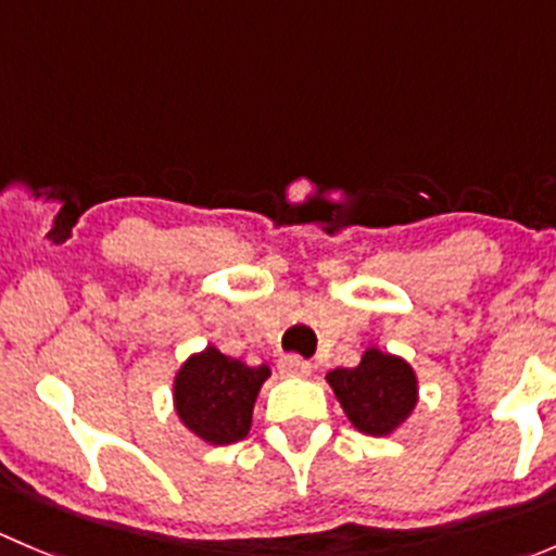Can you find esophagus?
<instances>
[{"label": "esophagus", "mask_w": 556, "mask_h": 556, "mask_svg": "<svg viewBox=\"0 0 556 556\" xmlns=\"http://www.w3.org/2000/svg\"><path fill=\"white\" fill-rule=\"evenodd\" d=\"M277 368L282 377H309L312 374V363L304 361V357H299V355H282L279 357Z\"/></svg>", "instance_id": "34e87169"}]
</instances>
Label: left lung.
I'll return each mask as SVG.
<instances>
[{"label":"left lung","instance_id":"8db88e82","mask_svg":"<svg viewBox=\"0 0 556 556\" xmlns=\"http://www.w3.org/2000/svg\"><path fill=\"white\" fill-rule=\"evenodd\" d=\"M325 379L350 422L366 435H390L417 406L414 368L377 346H368L355 368H336Z\"/></svg>","mask_w":556,"mask_h":556}]
</instances>
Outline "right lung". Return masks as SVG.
Here are the masks:
<instances>
[{
  "label": "right lung",
  "instance_id": "add662e5",
  "mask_svg": "<svg viewBox=\"0 0 556 556\" xmlns=\"http://www.w3.org/2000/svg\"><path fill=\"white\" fill-rule=\"evenodd\" d=\"M268 374V366L252 368L212 344L195 352L174 377L179 422L212 446L237 444L250 433L252 406Z\"/></svg>",
  "mask_w": 556,
  "mask_h": 556
}]
</instances>
